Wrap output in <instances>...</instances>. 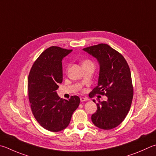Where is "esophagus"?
Returning a JSON list of instances; mask_svg holds the SVG:
<instances>
[{"label":"esophagus","mask_w":156,"mask_h":156,"mask_svg":"<svg viewBox=\"0 0 156 156\" xmlns=\"http://www.w3.org/2000/svg\"><path fill=\"white\" fill-rule=\"evenodd\" d=\"M87 100H89V99H88L87 98H83V97L80 98V101H87Z\"/></svg>","instance_id":"esophagus-1"}]
</instances>
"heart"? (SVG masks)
Wrapping results in <instances>:
<instances>
[{"instance_id":"b5f03b06","label":"heart","mask_w":156,"mask_h":156,"mask_svg":"<svg viewBox=\"0 0 156 156\" xmlns=\"http://www.w3.org/2000/svg\"><path fill=\"white\" fill-rule=\"evenodd\" d=\"M91 63V61H89V60H85V61H83V64H84V63Z\"/></svg>"}]
</instances>
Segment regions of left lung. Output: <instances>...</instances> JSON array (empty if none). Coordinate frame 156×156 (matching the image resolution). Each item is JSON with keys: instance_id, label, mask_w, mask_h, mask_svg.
I'll return each instance as SVG.
<instances>
[{"instance_id": "left-lung-1", "label": "left lung", "mask_w": 156, "mask_h": 156, "mask_svg": "<svg viewBox=\"0 0 156 156\" xmlns=\"http://www.w3.org/2000/svg\"><path fill=\"white\" fill-rule=\"evenodd\" d=\"M83 50L100 63L98 84L90 93V98L95 94L108 98L106 101L98 100L92 122L102 129L115 128L125 119L131 107L134 88L129 66L123 56L108 44H100Z\"/></svg>"}]
</instances>
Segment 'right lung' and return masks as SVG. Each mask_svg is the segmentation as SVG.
<instances>
[{
    "label": "right lung",
    "mask_w": 156,
    "mask_h": 156,
    "mask_svg": "<svg viewBox=\"0 0 156 156\" xmlns=\"http://www.w3.org/2000/svg\"><path fill=\"white\" fill-rule=\"evenodd\" d=\"M51 46L34 62L29 75L28 91L31 111L40 126L56 132L68 126L80 100L77 95L63 100L56 93L63 81L62 59L72 52Z\"/></svg>",
    "instance_id": "1"
}]
</instances>
